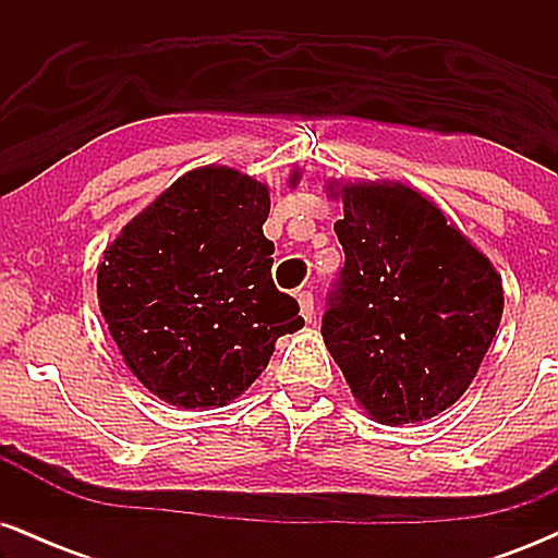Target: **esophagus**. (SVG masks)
<instances>
[{"label":"esophagus","instance_id":"esophagus-1","mask_svg":"<svg viewBox=\"0 0 558 558\" xmlns=\"http://www.w3.org/2000/svg\"><path fill=\"white\" fill-rule=\"evenodd\" d=\"M296 299H299V310H301V317H304L306 323H312V317H315V296H312L310 291H301Z\"/></svg>","mask_w":558,"mask_h":558}]
</instances>
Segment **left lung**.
Wrapping results in <instances>:
<instances>
[{
  "label": "left lung",
  "mask_w": 558,
  "mask_h": 558,
  "mask_svg": "<svg viewBox=\"0 0 558 558\" xmlns=\"http://www.w3.org/2000/svg\"><path fill=\"white\" fill-rule=\"evenodd\" d=\"M345 265L323 338L369 417L409 425L446 412L475 380L504 315L501 275L399 181H328Z\"/></svg>",
  "instance_id": "obj_1"
}]
</instances>
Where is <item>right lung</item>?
Returning a JSON list of instances; mask_svg holds the SVG:
<instances>
[{
    "instance_id": "obj_1",
    "label": "right lung",
    "mask_w": 558,
    "mask_h": 558,
    "mask_svg": "<svg viewBox=\"0 0 558 558\" xmlns=\"http://www.w3.org/2000/svg\"><path fill=\"white\" fill-rule=\"evenodd\" d=\"M299 168L288 185H296ZM270 185L204 165L178 178L105 248L96 299L125 367L178 409L226 407L304 328L272 283Z\"/></svg>"
}]
</instances>
